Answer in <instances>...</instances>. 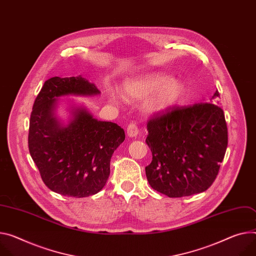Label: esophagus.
<instances>
[{
	"label": "esophagus",
	"instance_id": "1",
	"mask_svg": "<svg viewBox=\"0 0 256 256\" xmlns=\"http://www.w3.org/2000/svg\"><path fill=\"white\" fill-rule=\"evenodd\" d=\"M126 134L130 138L136 136V134H138V128L136 126V124H128V128H126Z\"/></svg>",
	"mask_w": 256,
	"mask_h": 256
}]
</instances>
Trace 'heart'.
<instances>
[{
	"label": "heart",
	"mask_w": 256,
	"mask_h": 256,
	"mask_svg": "<svg viewBox=\"0 0 256 256\" xmlns=\"http://www.w3.org/2000/svg\"><path fill=\"white\" fill-rule=\"evenodd\" d=\"M122 92L124 97L128 101L142 100L149 96L143 109L148 114H155L168 109L180 99L184 92V84L176 78H168L164 74L154 72L126 80ZM107 95L114 104H118L124 99L113 88L107 90Z\"/></svg>",
	"instance_id": "1"
}]
</instances>
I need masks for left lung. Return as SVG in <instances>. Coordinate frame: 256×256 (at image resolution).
<instances>
[{"mask_svg":"<svg viewBox=\"0 0 256 256\" xmlns=\"http://www.w3.org/2000/svg\"><path fill=\"white\" fill-rule=\"evenodd\" d=\"M172 109L149 120L146 143L152 152L146 176L172 198L206 191L214 182L228 146L224 114L214 100Z\"/></svg>","mask_w":256,"mask_h":256,"instance_id":"obj_1","label":"left lung"}]
</instances>
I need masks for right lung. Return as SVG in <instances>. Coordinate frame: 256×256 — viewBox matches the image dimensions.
Returning a JSON list of instances; mask_svg holds the SVG:
<instances>
[{"label": "right lung", "mask_w": 256, "mask_h": 256, "mask_svg": "<svg viewBox=\"0 0 256 256\" xmlns=\"http://www.w3.org/2000/svg\"><path fill=\"white\" fill-rule=\"evenodd\" d=\"M100 90L82 76L46 80L34 103L28 149L47 187L63 196L95 195L110 174L113 152L124 141V128L100 122L84 107L74 108L68 124L55 114L58 98L95 96Z\"/></svg>", "instance_id": "1"}]
</instances>
